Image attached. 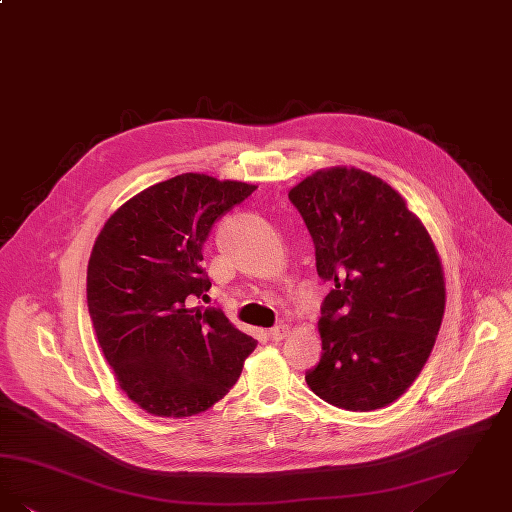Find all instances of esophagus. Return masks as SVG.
I'll return each instance as SVG.
<instances>
[{
	"instance_id": "esophagus-1",
	"label": "esophagus",
	"mask_w": 512,
	"mask_h": 512,
	"mask_svg": "<svg viewBox=\"0 0 512 512\" xmlns=\"http://www.w3.org/2000/svg\"><path fill=\"white\" fill-rule=\"evenodd\" d=\"M289 331H291V329L287 328V326H276V328L270 329L268 335H270L272 341H284L287 335H289Z\"/></svg>"
}]
</instances>
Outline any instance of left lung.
<instances>
[{"instance_id": "left-lung-1", "label": "left lung", "mask_w": 512, "mask_h": 512, "mask_svg": "<svg viewBox=\"0 0 512 512\" xmlns=\"http://www.w3.org/2000/svg\"><path fill=\"white\" fill-rule=\"evenodd\" d=\"M289 200L314 240L320 278L333 284L308 389L347 411L387 408L427 364L446 308L429 230L400 192L356 167L320 169Z\"/></svg>"}]
</instances>
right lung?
<instances>
[{"label": "right lung", "mask_w": 512, "mask_h": 512, "mask_svg": "<svg viewBox=\"0 0 512 512\" xmlns=\"http://www.w3.org/2000/svg\"><path fill=\"white\" fill-rule=\"evenodd\" d=\"M255 188L183 173L120 205L95 240L89 316L120 389L150 415L211 408L257 347L221 310L190 307L211 287L200 266L211 226Z\"/></svg>", "instance_id": "add662e5"}]
</instances>
